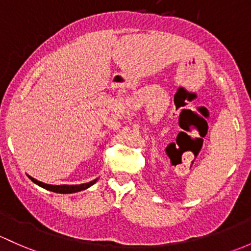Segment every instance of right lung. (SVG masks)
<instances>
[{
    "label": "right lung",
    "instance_id": "add662e5",
    "mask_svg": "<svg viewBox=\"0 0 251 251\" xmlns=\"http://www.w3.org/2000/svg\"><path fill=\"white\" fill-rule=\"evenodd\" d=\"M30 179L33 181V183L37 184V185L41 186V188L47 189V190H49V191H52V192H57V194H73V192L83 191V190L90 188L91 185H94V184L99 180V178H96V179H94V180L89 181V183L78 184V185H66V184H63V185H51V184L42 183V181L37 180V179L32 178V176H30Z\"/></svg>",
    "mask_w": 251,
    "mask_h": 251
}]
</instances>
